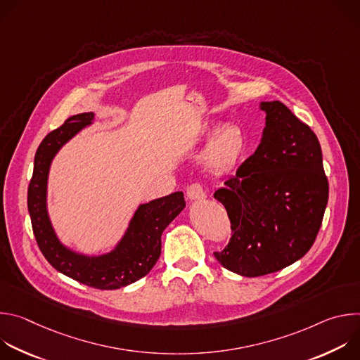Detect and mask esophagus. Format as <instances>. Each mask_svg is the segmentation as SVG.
I'll return each mask as SVG.
<instances>
[{"instance_id":"esophagus-1","label":"esophagus","mask_w":360,"mask_h":360,"mask_svg":"<svg viewBox=\"0 0 360 360\" xmlns=\"http://www.w3.org/2000/svg\"><path fill=\"white\" fill-rule=\"evenodd\" d=\"M186 196L191 200H203L207 198V193H205L203 188L199 184H192L186 188Z\"/></svg>"}]
</instances>
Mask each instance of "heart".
Masks as SVG:
<instances>
[{
    "label": "heart",
    "mask_w": 360,
    "mask_h": 360,
    "mask_svg": "<svg viewBox=\"0 0 360 360\" xmlns=\"http://www.w3.org/2000/svg\"><path fill=\"white\" fill-rule=\"evenodd\" d=\"M205 136L215 135L202 155L203 169L212 176L224 175L236 168L249 149V139L242 127L236 124L211 122L203 128Z\"/></svg>",
    "instance_id": "heart-1"
}]
</instances>
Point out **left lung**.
<instances>
[{"label": "left lung", "instance_id": "1", "mask_svg": "<svg viewBox=\"0 0 360 360\" xmlns=\"http://www.w3.org/2000/svg\"><path fill=\"white\" fill-rule=\"evenodd\" d=\"M266 114L261 143L214 198L228 212L232 238L218 262L240 276L278 272L311 249L329 198L315 132L279 101Z\"/></svg>", "mask_w": 360, "mask_h": 360}]
</instances>
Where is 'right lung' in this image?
I'll list each match as a JSON object with an SVG mask.
<instances>
[{
  "instance_id": "add662e5",
  "label": "right lung",
  "mask_w": 360,
  "mask_h": 360,
  "mask_svg": "<svg viewBox=\"0 0 360 360\" xmlns=\"http://www.w3.org/2000/svg\"><path fill=\"white\" fill-rule=\"evenodd\" d=\"M95 121L94 112L70 117L39 143L28 186V212L37 243L45 259L65 276L96 289H120L143 278L161 255L165 228L182 212V192L141 203L117 245L105 253L86 255L64 245L51 222L46 193L49 168L60 149Z\"/></svg>"
}]
</instances>
